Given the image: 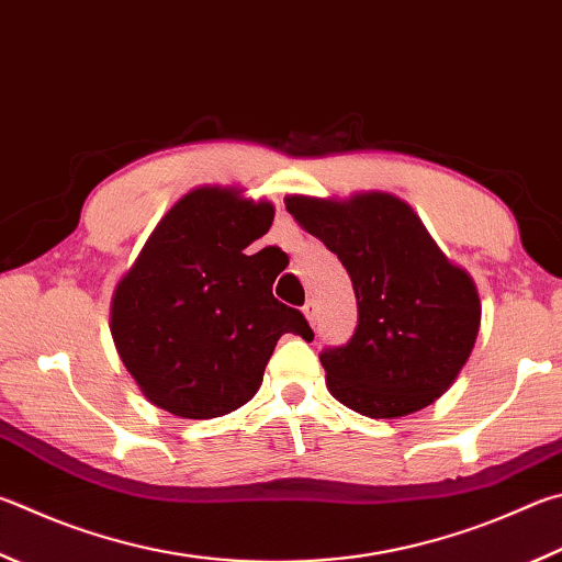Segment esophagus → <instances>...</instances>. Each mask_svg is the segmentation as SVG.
Returning a JSON list of instances; mask_svg holds the SVG:
<instances>
[{"label": "esophagus", "instance_id": "1", "mask_svg": "<svg viewBox=\"0 0 562 562\" xmlns=\"http://www.w3.org/2000/svg\"><path fill=\"white\" fill-rule=\"evenodd\" d=\"M302 312H304V316H307V322L314 326V324H316V307H314V302H307V304H304Z\"/></svg>", "mask_w": 562, "mask_h": 562}]
</instances>
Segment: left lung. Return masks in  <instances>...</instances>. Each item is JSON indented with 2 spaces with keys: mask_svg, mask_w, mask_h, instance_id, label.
Segmentation results:
<instances>
[{
  "mask_svg": "<svg viewBox=\"0 0 562 562\" xmlns=\"http://www.w3.org/2000/svg\"><path fill=\"white\" fill-rule=\"evenodd\" d=\"M284 206L341 260L359 304L351 339L319 353L331 395L366 417L437 401L474 349L482 304L472 278L391 193L288 196Z\"/></svg>",
  "mask_w": 562,
  "mask_h": 562,
  "instance_id": "8db88e82",
  "label": "left lung"
}]
</instances>
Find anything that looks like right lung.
Returning a JSON list of instances; mask_svg holds the SVG:
<instances>
[{"label": "right lung", "mask_w": 562, "mask_h": 562, "mask_svg": "<svg viewBox=\"0 0 562 562\" xmlns=\"http://www.w3.org/2000/svg\"><path fill=\"white\" fill-rule=\"evenodd\" d=\"M268 201L201 187L179 199L120 280L110 310L117 353L147 401L189 420L238 411L258 393L282 334L312 336L272 297L284 265L248 252L270 231Z\"/></svg>", "instance_id": "right-lung-1"}]
</instances>
